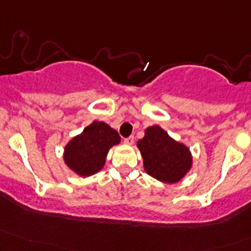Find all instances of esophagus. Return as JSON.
Instances as JSON below:
<instances>
[{"instance_id":"esophagus-1","label":"esophagus","mask_w":251,"mask_h":251,"mask_svg":"<svg viewBox=\"0 0 251 251\" xmlns=\"http://www.w3.org/2000/svg\"><path fill=\"white\" fill-rule=\"evenodd\" d=\"M124 143H125L126 145H132L134 143V137L133 136H130L127 137V138L124 139Z\"/></svg>"}]
</instances>
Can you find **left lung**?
<instances>
[{
	"mask_svg": "<svg viewBox=\"0 0 251 251\" xmlns=\"http://www.w3.org/2000/svg\"><path fill=\"white\" fill-rule=\"evenodd\" d=\"M147 174L164 183H176L193 166L191 150L169 136L161 126L145 128L144 137L137 142Z\"/></svg>",
	"mask_w": 251,
	"mask_h": 251,
	"instance_id": "obj_1",
	"label": "left lung"
}]
</instances>
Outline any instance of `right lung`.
<instances>
[{
    "label": "right lung",
    "mask_w": 251,
    "mask_h": 251,
    "mask_svg": "<svg viewBox=\"0 0 251 251\" xmlns=\"http://www.w3.org/2000/svg\"><path fill=\"white\" fill-rule=\"evenodd\" d=\"M120 143V136L103 121H93L64 147L63 161L81 177H88L102 169L109 149Z\"/></svg>",
    "instance_id": "obj_1"
}]
</instances>
